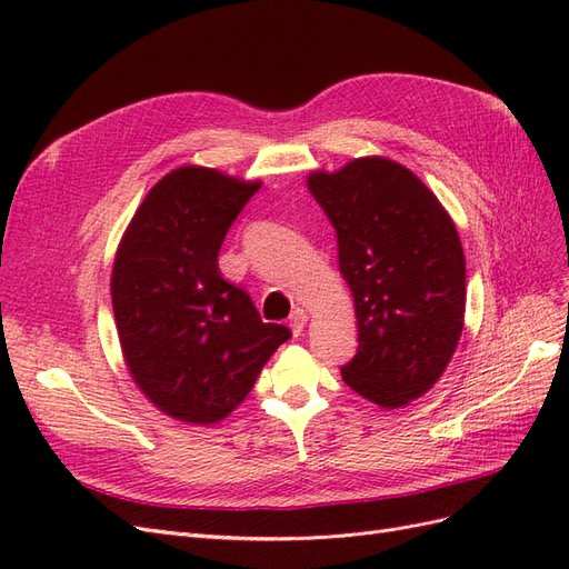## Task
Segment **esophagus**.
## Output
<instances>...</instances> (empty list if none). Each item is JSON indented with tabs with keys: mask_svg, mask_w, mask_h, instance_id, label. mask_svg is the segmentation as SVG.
I'll return each mask as SVG.
<instances>
[{
	"mask_svg": "<svg viewBox=\"0 0 569 569\" xmlns=\"http://www.w3.org/2000/svg\"><path fill=\"white\" fill-rule=\"evenodd\" d=\"M306 322H308V313L303 311V308H295V311H291V316H289V330H291V335L299 337L303 332Z\"/></svg>",
	"mask_w": 569,
	"mask_h": 569,
	"instance_id": "1",
	"label": "esophagus"
}]
</instances>
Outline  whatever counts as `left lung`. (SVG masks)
Listing matches in <instances>:
<instances>
[{"mask_svg": "<svg viewBox=\"0 0 569 569\" xmlns=\"http://www.w3.org/2000/svg\"><path fill=\"white\" fill-rule=\"evenodd\" d=\"M308 189L337 230L358 353L341 380L382 408L420 399L443 375L465 320L456 222L416 173L385 157L316 170Z\"/></svg>", "mask_w": 569, "mask_h": 569, "instance_id": "1", "label": "left lung"}]
</instances>
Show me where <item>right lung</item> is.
<instances>
[{
  "mask_svg": "<svg viewBox=\"0 0 569 569\" xmlns=\"http://www.w3.org/2000/svg\"><path fill=\"white\" fill-rule=\"evenodd\" d=\"M258 189V180L180 166L149 189L118 244L111 301L128 372L180 422L228 418L291 337L218 270L222 239Z\"/></svg>",
  "mask_w": 569,
  "mask_h": 569,
  "instance_id": "obj_1",
  "label": "right lung"
}]
</instances>
